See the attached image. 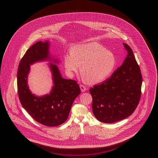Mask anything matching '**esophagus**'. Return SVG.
I'll return each mask as SVG.
<instances>
[{
    "label": "esophagus",
    "mask_w": 158,
    "mask_h": 158,
    "mask_svg": "<svg viewBox=\"0 0 158 158\" xmlns=\"http://www.w3.org/2000/svg\"><path fill=\"white\" fill-rule=\"evenodd\" d=\"M80 88H81V90L82 92H85V90H86V88L85 86H84L82 85H80Z\"/></svg>",
    "instance_id": "esophagus-1"
}]
</instances>
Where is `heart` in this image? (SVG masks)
I'll return each instance as SVG.
<instances>
[{"label": "heart", "mask_w": 158, "mask_h": 158, "mask_svg": "<svg viewBox=\"0 0 158 158\" xmlns=\"http://www.w3.org/2000/svg\"><path fill=\"white\" fill-rule=\"evenodd\" d=\"M116 58L111 52L96 42L75 46L64 56V64L68 75L72 76L81 66L86 81L96 84L105 81L116 66Z\"/></svg>", "instance_id": "b5f03b06"}]
</instances>
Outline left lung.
<instances>
[{"label": "left lung", "mask_w": 158, "mask_h": 158, "mask_svg": "<svg viewBox=\"0 0 158 158\" xmlns=\"http://www.w3.org/2000/svg\"><path fill=\"white\" fill-rule=\"evenodd\" d=\"M127 55L110 78L89 89L92 111L98 120L112 123L135 111L141 96L142 76L133 50L123 43Z\"/></svg>", "instance_id": "left-lung-1"}]
</instances>
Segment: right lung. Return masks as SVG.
<instances>
[{
    "instance_id": "add662e5",
    "label": "right lung",
    "mask_w": 158,
    "mask_h": 158,
    "mask_svg": "<svg viewBox=\"0 0 158 158\" xmlns=\"http://www.w3.org/2000/svg\"><path fill=\"white\" fill-rule=\"evenodd\" d=\"M49 47L48 41H40L27 50L19 64L17 86L20 102L31 116L43 125L55 127L68 119L72 105L81 89L76 81L63 78L57 65L50 63L54 83L50 94L37 97L31 93L28 85L30 65L45 60L59 62L51 58Z\"/></svg>"
}]
</instances>
